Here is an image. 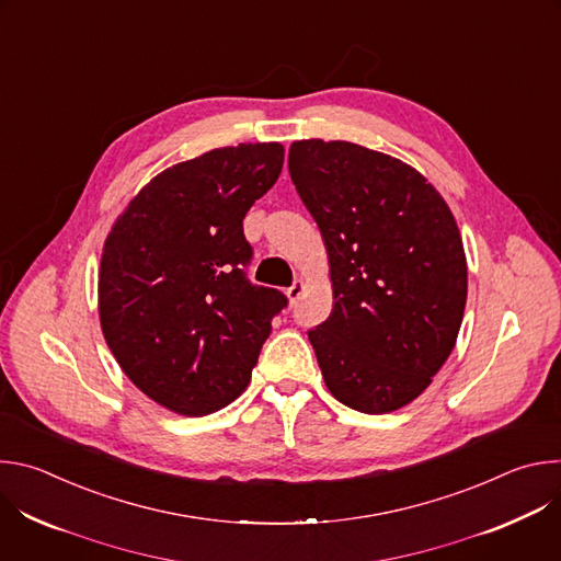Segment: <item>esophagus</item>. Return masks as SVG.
<instances>
[{"mask_svg": "<svg viewBox=\"0 0 561 561\" xmlns=\"http://www.w3.org/2000/svg\"><path fill=\"white\" fill-rule=\"evenodd\" d=\"M301 293H304V282H293V286H288L286 288V297L290 299V304H295L299 297H301Z\"/></svg>", "mask_w": 561, "mask_h": 561, "instance_id": "1", "label": "esophagus"}]
</instances>
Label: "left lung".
I'll return each mask as SVG.
<instances>
[{
  "instance_id": "left-lung-1",
  "label": "left lung",
  "mask_w": 561,
  "mask_h": 561,
  "mask_svg": "<svg viewBox=\"0 0 561 561\" xmlns=\"http://www.w3.org/2000/svg\"><path fill=\"white\" fill-rule=\"evenodd\" d=\"M288 173L331 262L335 306L308 331L329 390L368 415L411 404L463 317L468 271L450 208L415 169L351 141H293Z\"/></svg>"
}]
</instances>
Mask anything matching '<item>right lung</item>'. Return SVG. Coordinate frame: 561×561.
<instances>
[{"label":"right lung","instance_id":"right-lung-1","mask_svg":"<svg viewBox=\"0 0 561 561\" xmlns=\"http://www.w3.org/2000/svg\"><path fill=\"white\" fill-rule=\"evenodd\" d=\"M284 146L215 148L167 169L115 221L100 268L108 348L152 402L199 417L251 381L288 297L247 277L244 217L279 178Z\"/></svg>","mask_w":561,"mask_h":561}]
</instances>
